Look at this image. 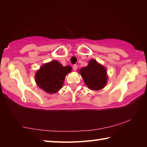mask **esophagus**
Segmentation results:
<instances>
[{
	"mask_svg": "<svg viewBox=\"0 0 147 147\" xmlns=\"http://www.w3.org/2000/svg\"><path fill=\"white\" fill-rule=\"evenodd\" d=\"M73 69L74 71H76V69H77V68H78V66H77V65H76V64H74V65H73Z\"/></svg>",
	"mask_w": 147,
	"mask_h": 147,
	"instance_id": "34e87169",
	"label": "esophagus"
}]
</instances>
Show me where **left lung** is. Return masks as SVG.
Here are the masks:
<instances>
[{"mask_svg":"<svg viewBox=\"0 0 147 147\" xmlns=\"http://www.w3.org/2000/svg\"><path fill=\"white\" fill-rule=\"evenodd\" d=\"M86 85L92 90H99L106 86L107 82L106 70L102 65L92 59L88 65L79 71Z\"/></svg>","mask_w":147,"mask_h":147,"instance_id":"1","label":"left lung"}]
</instances>
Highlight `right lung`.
I'll return each instance as SVG.
<instances>
[{
	"instance_id": "obj_1",
	"label": "right lung",
	"mask_w": 147,
	"mask_h": 147,
	"mask_svg": "<svg viewBox=\"0 0 147 147\" xmlns=\"http://www.w3.org/2000/svg\"><path fill=\"white\" fill-rule=\"evenodd\" d=\"M71 69V66L63 67L57 61L45 64L35 76L37 85L47 93H56L62 88L65 77Z\"/></svg>"
}]
</instances>
